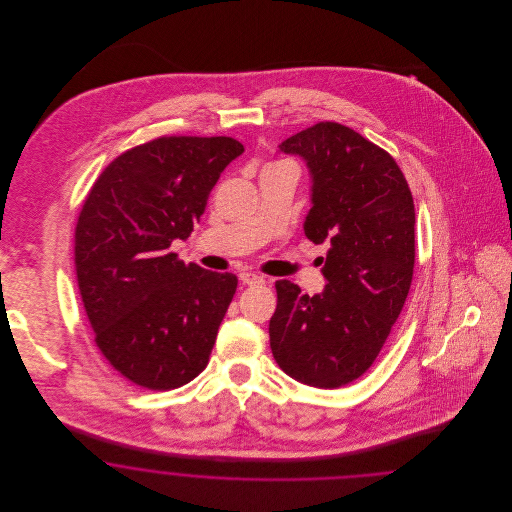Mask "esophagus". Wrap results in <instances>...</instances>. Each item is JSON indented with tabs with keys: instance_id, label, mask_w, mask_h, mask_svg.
<instances>
[{
	"instance_id": "1",
	"label": "esophagus",
	"mask_w": 512,
	"mask_h": 512,
	"mask_svg": "<svg viewBox=\"0 0 512 512\" xmlns=\"http://www.w3.org/2000/svg\"><path fill=\"white\" fill-rule=\"evenodd\" d=\"M240 280L244 282L245 286H261V284H265V280L261 276L253 274V272H242Z\"/></svg>"
}]
</instances>
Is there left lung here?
Masks as SVG:
<instances>
[{"label": "left lung", "mask_w": 512, "mask_h": 512, "mask_svg": "<svg viewBox=\"0 0 512 512\" xmlns=\"http://www.w3.org/2000/svg\"><path fill=\"white\" fill-rule=\"evenodd\" d=\"M313 174L305 236L330 249L324 292L278 280L270 349L293 380L334 390L361 378L401 315L414 272V201L386 149L340 122H317L282 142Z\"/></svg>", "instance_id": "left-lung-1"}]
</instances>
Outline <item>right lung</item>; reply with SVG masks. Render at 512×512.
Masks as SVG:
<instances>
[{"instance_id": "obj_1", "label": "right lung", "mask_w": 512, "mask_h": 512, "mask_svg": "<svg viewBox=\"0 0 512 512\" xmlns=\"http://www.w3.org/2000/svg\"><path fill=\"white\" fill-rule=\"evenodd\" d=\"M242 153L228 136H161L115 157L82 205L78 290L101 355L136 386L174 390L209 363L238 278L186 265L169 247L188 240Z\"/></svg>"}]
</instances>
